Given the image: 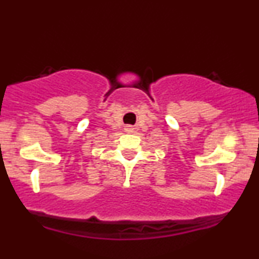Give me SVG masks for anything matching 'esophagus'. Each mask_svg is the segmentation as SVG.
Returning a JSON list of instances; mask_svg holds the SVG:
<instances>
[{
  "label": "esophagus",
  "mask_w": 259,
  "mask_h": 259,
  "mask_svg": "<svg viewBox=\"0 0 259 259\" xmlns=\"http://www.w3.org/2000/svg\"><path fill=\"white\" fill-rule=\"evenodd\" d=\"M124 130H125L126 133H129V134H130V133H133V132H134V127H133V126H130V125H126L125 127H124Z\"/></svg>",
  "instance_id": "obj_1"
}]
</instances>
